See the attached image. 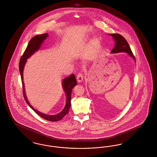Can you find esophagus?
I'll return each mask as SVG.
<instances>
[{
    "mask_svg": "<svg viewBox=\"0 0 157 157\" xmlns=\"http://www.w3.org/2000/svg\"><path fill=\"white\" fill-rule=\"evenodd\" d=\"M83 79V76L82 74L81 73L78 74L77 75V81L79 83V82H82Z\"/></svg>",
    "mask_w": 157,
    "mask_h": 157,
    "instance_id": "esophagus-1",
    "label": "esophagus"
}]
</instances>
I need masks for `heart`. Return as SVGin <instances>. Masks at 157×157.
<instances>
[{
    "mask_svg": "<svg viewBox=\"0 0 157 157\" xmlns=\"http://www.w3.org/2000/svg\"><path fill=\"white\" fill-rule=\"evenodd\" d=\"M99 46V40L97 37L93 38L90 42V47L92 50H96Z\"/></svg>",
    "mask_w": 157,
    "mask_h": 157,
    "instance_id": "heart-1",
    "label": "heart"
}]
</instances>
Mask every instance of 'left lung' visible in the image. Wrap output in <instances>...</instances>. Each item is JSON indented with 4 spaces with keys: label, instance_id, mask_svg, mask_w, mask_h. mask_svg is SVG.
<instances>
[{
    "label": "left lung",
    "instance_id": "8db88e82",
    "mask_svg": "<svg viewBox=\"0 0 157 157\" xmlns=\"http://www.w3.org/2000/svg\"><path fill=\"white\" fill-rule=\"evenodd\" d=\"M112 36L113 39L115 41L114 48H113L111 53H117L125 52L132 58L135 62V59L129 45L125 39L119 34H110L109 35Z\"/></svg>",
    "mask_w": 157,
    "mask_h": 157
}]
</instances>
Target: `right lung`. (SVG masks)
<instances>
[{"mask_svg":"<svg viewBox=\"0 0 157 157\" xmlns=\"http://www.w3.org/2000/svg\"><path fill=\"white\" fill-rule=\"evenodd\" d=\"M49 35L48 33H45L42 35H38L36 36H35L30 39L28 46L23 53L22 56L21 57L19 62V71H20V74L22 79V82L23 85V97L25 98V101L26 103L29 105L30 108L36 112L37 114L43 118L44 119L49 121H58L62 120L67 114L69 110L71 108V93L72 89L74 87L77 85V81L75 78L74 74H71L69 76L64 78L62 80V88L65 92V96H66V104L65 105L64 108L62 109L61 112L56 114V115H48L44 113L40 112L37 111V109H35L32 105H30L29 101H28V97L26 94V90L25 88V83L23 81V71L24 67L26 65V63L27 62V59H29L30 56H32L35 53L38 51L40 47L42 46L44 42H45V39L48 37Z\"/></svg>","mask_w":157,"mask_h":157,"instance_id":"add662e5","label":"right lung"}]
</instances>
